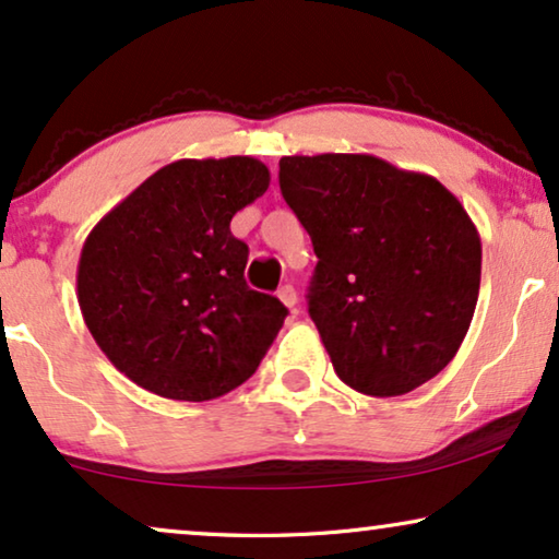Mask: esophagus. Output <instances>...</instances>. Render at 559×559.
<instances>
[{
  "label": "esophagus",
  "instance_id": "esophagus-1",
  "mask_svg": "<svg viewBox=\"0 0 559 559\" xmlns=\"http://www.w3.org/2000/svg\"><path fill=\"white\" fill-rule=\"evenodd\" d=\"M277 297L282 300V305H285V308H295V305H297V293H295V287H293V285L280 287Z\"/></svg>",
  "mask_w": 559,
  "mask_h": 559
}]
</instances>
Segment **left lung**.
<instances>
[{"label": "left lung", "mask_w": 559, "mask_h": 559, "mask_svg": "<svg viewBox=\"0 0 559 559\" xmlns=\"http://www.w3.org/2000/svg\"><path fill=\"white\" fill-rule=\"evenodd\" d=\"M280 188L318 264L308 312L350 389L400 396L445 369L468 333L480 236L432 175L373 155L280 159Z\"/></svg>", "instance_id": "1"}]
</instances>
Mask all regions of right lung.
<instances>
[{
	"label": "right lung",
	"mask_w": 559,
	"mask_h": 559,
	"mask_svg": "<svg viewBox=\"0 0 559 559\" xmlns=\"http://www.w3.org/2000/svg\"><path fill=\"white\" fill-rule=\"evenodd\" d=\"M266 188L270 170L254 157L178 159L88 234L75 274L83 320L136 386L209 402L257 371L287 308L249 289V247L231 218Z\"/></svg>",
	"instance_id": "obj_1"
}]
</instances>
